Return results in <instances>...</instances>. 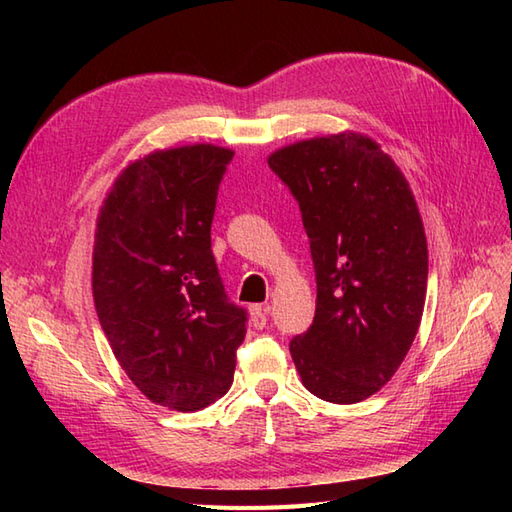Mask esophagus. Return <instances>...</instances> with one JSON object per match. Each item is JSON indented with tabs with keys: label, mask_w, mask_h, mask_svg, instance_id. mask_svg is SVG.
Masks as SVG:
<instances>
[{
	"label": "esophagus",
	"mask_w": 512,
	"mask_h": 512,
	"mask_svg": "<svg viewBox=\"0 0 512 512\" xmlns=\"http://www.w3.org/2000/svg\"><path fill=\"white\" fill-rule=\"evenodd\" d=\"M268 314H270L268 303H255V306H250V321H253V328L255 330H264L266 328Z\"/></svg>",
	"instance_id": "34e87169"
}]
</instances>
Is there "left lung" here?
Wrapping results in <instances>:
<instances>
[{
	"mask_svg": "<svg viewBox=\"0 0 512 512\" xmlns=\"http://www.w3.org/2000/svg\"><path fill=\"white\" fill-rule=\"evenodd\" d=\"M268 167L299 202L317 310L290 341L310 394L354 405L387 385L416 339L427 237L400 169L372 138L339 134L275 151Z\"/></svg>",
	"mask_w": 512,
	"mask_h": 512,
	"instance_id": "obj_1",
	"label": "left lung"
}]
</instances>
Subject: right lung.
Listing matches in <instances>:
<instances>
[{"mask_svg":"<svg viewBox=\"0 0 512 512\" xmlns=\"http://www.w3.org/2000/svg\"><path fill=\"white\" fill-rule=\"evenodd\" d=\"M233 151L191 145L129 165L96 222L92 292L125 374L156 405L198 411L233 383L248 312L228 299L211 250Z\"/></svg>","mask_w":512,"mask_h":512,"instance_id":"add662e5","label":"right lung"}]
</instances>
